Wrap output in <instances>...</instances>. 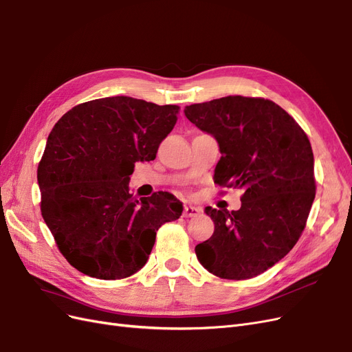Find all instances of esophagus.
I'll list each match as a JSON object with an SVG mask.
<instances>
[{"label":"esophagus","mask_w":352,"mask_h":352,"mask_svg":"<svg viewBox=\"0 0 352 352\" xmlns=\"http://www.w3.org/2000/svg\"><path fill=\"white\" fill-rule=\"evenodd\" d=\"M197 214H200V208H196L192 205L184 206V217L186 218H195V217H197Z\"/></svg>","instance_id":"esophagus-1"}]
</instances>
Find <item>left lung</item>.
Masks as SVG:
<instances>
[{"mask_svg": "<svg viewBox=\"0 0 352 352\" xmlns=\"http://www.w3.org/2000/svg\"><path fill=\"white\" fill-rule=\"evenodd\" d=\"M186 117L212 134L222 153L213 181L241 188L238 210L213 209L209 240L196 245L203 267L222 279H250L297 244L316 196L307 134L285 109L263 98L225 96L186 107Z\"/></svg>", "mask_w": 352, "mask_h": 352, "instance_id": "left-lung-1", "label": "left lung"}]
</instances>
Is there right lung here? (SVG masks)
I'll return each mask as SVG.
<instances>
[{"label": "right lung", "instance_id": "1", "mask_svg": "<svg viewBox=\"0 0 352 352\" xmlns=\"http://www.w3.org/2000/svg\"><path fill=\"white\" fill-rule=\"evenodd\" d=\"M179 107L112 96L76 105L48 135L38 165L41 212L73 267L98 279H124L149 258L156 231L183 203L166 191L134 197L135 162L153 161Z\"/></svg>", "mask_w": 352, "mask_h": 352}]
</instances>
